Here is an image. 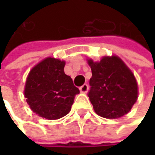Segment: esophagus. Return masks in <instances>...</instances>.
Returning a JSON list of instances; mask_svg holds the SVG:
<instances>
[{"mask_svg": "<svg viewBox=\"0 0 155 155\" xmlns=\"http://www.w3.org/2000/svg\"><path fill=\"white\" fill-rule=\"evenodd\" d=\"M88 90H89V86H88V84H86V83H84L82 86L80 87V91H81V92H82V93H86V92L88 91Z\"/></svg>", "mask_w": 155, "mask_h": 155, "instance_id": "esophagus-1", "label": "esophagus"}]
</instances>
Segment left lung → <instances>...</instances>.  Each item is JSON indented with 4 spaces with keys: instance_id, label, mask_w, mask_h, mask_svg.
Returning <instances> with one entry per match:
<instances>
[{
    "instance_id": "1",
    "label": "left lung",
    "mask_w": 155,
    "mask_h": 155,
    "mask_svg": "<svg viewBox=\"0 0 155 155\" xmlns=\"http://www.w3.org/2000/svg\"><path fill=\"white\" fill-rule=\"evenodd\" d=\"M92 76L88 96L95 112L106 118L127 114L137 100V83L132 72L117 56H105L100 63L88 61Z\"/></svg>"
}]
</instances>
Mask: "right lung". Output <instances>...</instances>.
Masks as SVG:
<instances>
[{
	"mask_svg": "<svg viewBox=\"0 0 155 155\" xmlns=\"http://www.w3.org/2000/svg\"><path fill=\"white\" fill-rule=\"evenodd\" d=\"M65 63L47 57L29 73L25 85V98L33 112L49 120L67 115L75 95L80 93L73 80L64 72Z\"/></svg>",
	"mask_w": 155,
	"mask_h": 155,
	"instance_id": "right-lung-1",
	"label": "right lung"
}]
</instances>
